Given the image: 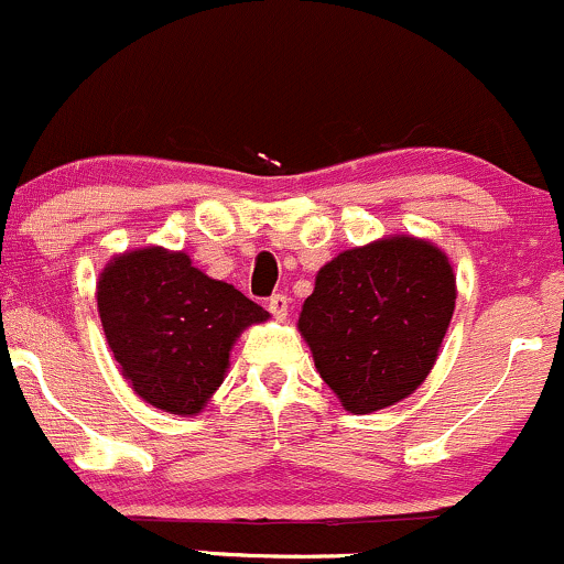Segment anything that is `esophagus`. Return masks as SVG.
Wrapping results in <instances>:
<instances>
[{
	"label": "esophagus",
	"mask_w": 564,
	"mask_h": 564,
	"mask_svg": "<svg viewBox=\"0 0 564 564\" xmlns=\"http://www.w3.org/2000/svg\"><path fill=\"white\" fill-rule=\"evenodd\" d=\"M268 311L272 313V318H275V321H286L289 318V300L283 294L270 296Z\"/></svg>",
	"instance_id": "1"
}]
</instances>
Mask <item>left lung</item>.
Here are the masks:
<instances>
[{
    "instance_id": "obj_1",
    "label": "left lung",
    "mask_w": 564,
    "mask_h": 564,
    "mask_svg": "<svg viewBox=\"0 0 564 564\" xmlns=\"http://www.w3.org/2000/svg\"><path fill=\"white\" fill-rule=\"evenodd\" d=\"M449 257L414 235H388L326 262L302 305V339L339 404L369 414L431 375L455 313Z\"/></svg>"
}]
</instances>
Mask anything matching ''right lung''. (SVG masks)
I'll return each mask as SVG.
<instances>
[{
    "label": "right lung",
    "mask_w": 564,
    "mask_h": 564,
    "mask_svg": "<svg viewBox=\"0 0 564 564\" xmlns=\"http://www.w3.org/2000/svg\"><path fill=\"white\" fill-rule=\"evenodd\" d=\"M109 350L154 410L197 414L225 382L238 337L270 313L163 246L122 251L96 283Z\"/></svg>",
    "instance_id": "1"
}]
</instances>
